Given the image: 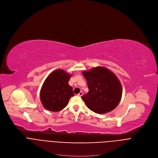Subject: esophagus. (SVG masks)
Returning a JSON list of instances; mask_svg holds the SVG:
<instances>
[{
    "instance_id": "1",
    "label": "esophagus",
    "mask_w": 158,
    "mask_h": 158,
    "mask_svg": "<svg viewBox=\"0 0 158 158\" xmlns=\"http://www.w3.org/2000/svg\"><path fill=\"white\" fill-rule=\"evenodd\" d=\"M79 96H80V97H81L82 95H83V92L82 91H81L78 94H77Z\"/></svg>"
}]
</instances>
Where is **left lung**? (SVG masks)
Returning a JSON list of instances; mask_svg holds the SVG:
<instances>
[{
    "mask_svg": "<svg viewBox=\"0 0 158 158\" xmlns=\"http://www.w3.org/2000/svg\"><path fill=\"white\" fill-rule=\"evenodd\" d=\"M82 74L89 92L81 98L90 110L105 114L117 107L122 97V86L114 73L104 67H96Z\"/></svg>",
    "mask_w": 158,
    "mask_h": 158,
    "instance_id": "left-lung-1",
    "label": "left lung"
}]
</instances>
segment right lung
Returning a JSON list of instances; mask_svg holds the SVG:
<instances>
[{"mask_svg": "<svg viewBox=\"0 0 158 158\" xmlns=\"http://www.w3.org/2000/svg\"><path fill=\"white\" fill-rule=\"evenodd\" d=\"M71 75L62 69L52 72L45 80L40 93L43 106L46 109L58 112L63 109L74 96L68 82Z\"/></svg>", "mask_w": 158, "mask_h": 158, "instance_id": "obj_1", "label": "right lung"}]
</instances>
